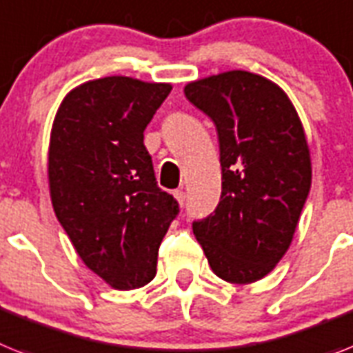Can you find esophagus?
Instances as JSON below:
<instances>
[{
    "instance_id": "esophagus-1",
    "label": "esophagus",
    "mask_w": 353,
    "mask_h": 353,
    "mask_svg": "<svg viewBox=\"0 0 353 353\" xmlns=\"http://www.w3.org/2000/svg\"><path fill=\"white\" fill-rule=\"evenodd\" d=\"M174 198H176V202H179L180 205H183V203H185V191H183V189H176V191H174Z\"/></svg>"
}]
</instances>
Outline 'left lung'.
I'll return each mask as SVG.
<instances>
[{
	"mask_svg": "<svg viewBox=\"0 0 353 353\" xmlns=\"http://www.w3.org/2000/svg\"><path fill=\"white\" fill-rule=\"evenodd\" d=\"M183 93L214 122L222 165L220 202L193 232L218 278L254 283L285 256L307 202L305 130L287 93L245 70L198 79Z\"/></svg>",
	"mask_w": 353,
	"mask_h": 353,
	"instance_id": "1",
	"label": "left lung"
}]
</instances>
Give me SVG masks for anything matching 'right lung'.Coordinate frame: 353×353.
I'll return each mask as SVG.
<instances>
[{
	"mask_svg": "<svg viewBox=\"0 0 353 353\" xmlns=\"http://www.w3.org/2000/svg\"><path fill=\"white\" fill-rule=\"evenodd\" d=\"M171 84L112 75L74 88L55 113L48 185L55 216L90 270L117 290L157 274L179 203L157 185L144 130Z\"/></svg>",
	"mask_w": 353,
	"mask_h": 353,
	"instance_id": "1",
	"label": "right lung"
}]
</instances>
